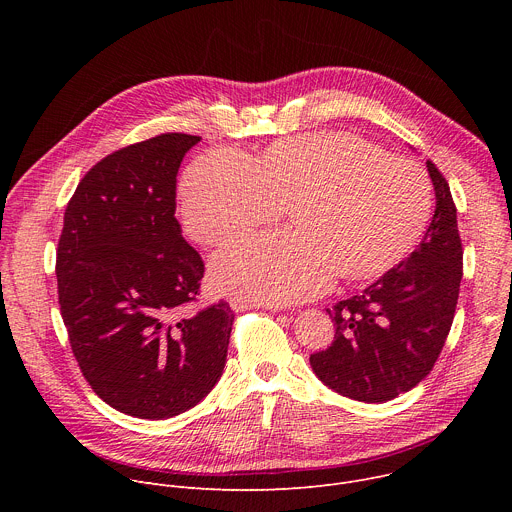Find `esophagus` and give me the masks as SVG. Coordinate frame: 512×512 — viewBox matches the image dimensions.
<instances>
[{
	"label": "esophagus",
	"mask_w": 512,
	"mask_h": 512,
	"mask_svg": "<svg viewBox=\"0 0 512 512\" xmlns=\"http://www.w3.org/2000/svg\"><path fill=\"white\" fill-rule=\"evenodd\" d=\"M231 308L233 310H251V308H273V306H261V304H251V302H247V300H243V298H231Z\"/></svg>",
	"instance_id": "1"
}]
</instances>
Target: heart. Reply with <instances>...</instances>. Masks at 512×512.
<instances>
[{
	"label": "heart",
	"instance_id": "heart-1",
	"mask_svg": "<svg viewBox=\"0 0 512 512\" xmlns=\"http://www.w3.org/2000/svg\"><path fill=\"white\" fill-rule=\"evenodd\" d=\"M287 206L289 231L237 241L212 259L216 287L251 304H289L326 291L334 273L375 279L401 263L431 216L427 174L348 131L279 139L255 164L218 148L180 188L186 235L206 247L271 221Z\"/></svg>",
	"mask_w": 512,
	"mask_h": 512
}]
</instances>
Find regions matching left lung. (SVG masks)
Masks as SVG:
<instances>
[{"mask_svg": "<svg viewBox=\"0 0 512 512\" xmlns=\"http://www.w3.org/2000/svg\"><path fill=\"white\" fill-rule=\"evenodd\" d=\"M435 212L419 247L373 285L328 308L336 334L310 364L336 393L385 403L421 383L450 334L462 281V239L444 174L427 160Z\"/></svg>", "mask_w": 512, "mask_h": 512, "instance_id": "left-lung-1", "label": "left lung"}]
</instances>
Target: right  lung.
Listing matches in <instances>:
<instances>
[{
    "label": "right lung",
    "instance_id": "1",
    "mask_svg": "<svg viewBox=\"0 0 512 512\" xmlns=\"http://www.w3.org/2000/svg\"><path fill=\"white\" fill-rule=\"evenodd\" d=\"M198 135L162 133L97 162L64 210L58 304L91 389L113 409L168 419L221 379L235 312L190 314L204 261L182 237L176 176Z\"/></svg>",
    "mask_w": 512,
    "mask_h": 512
}]
</instances>
